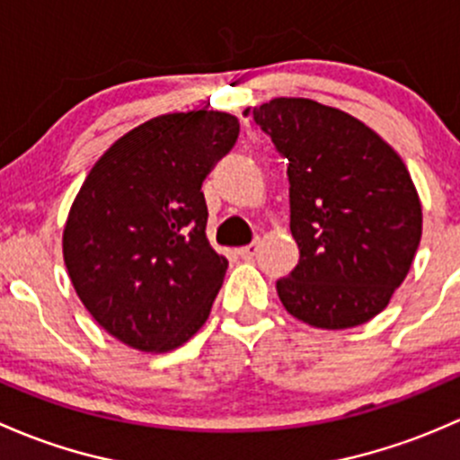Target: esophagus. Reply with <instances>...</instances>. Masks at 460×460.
Returning <instances> with one entry per match:
<instances>
[{
  "mask_svg": "<svg viewBox=\"0 0 460 460\" xmlns=\"http://www.w3.org/2000/svg\"><path fill=\"white\" fill-rule=\"evenodd\" d=\"M259 250V241H252V243L243 245V248H236V254H239L241 259H252L254 254H257Z\"/></svg>",
  "mask_w": 460,
  "mask_h": 460,
  "instance_id": "obj_1",
  "label": "esophagus"
}]
</instances>
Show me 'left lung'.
Here are the masks:
<instances>
[{
	"instance_id": "left-lung-1",
	"label": "left lung",
	"mask_w": 460,
	"mask_h": 460,
	"mask_svg": "<svg viewBox=\"0 0 460 460\" xmlns=\"http://www.w3.org/2000/svg\"><path fill=\"white\" fill-rule=\"evenodd\" d=\"M252 119L288 159L299 263L277 281L279 299L314 328L366 323L403 283L420 241L405 164L366 124L312 99H272Z\"/></svg>"
}]
</instances>
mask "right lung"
Here are the masks:
<instances>
[{
	"label": "right lung",
	"instance_id": "obj_1",
	"mask_svg": "<svg viewBox=\"0 0 460 460\" xmlns=\"http://www.w3.org/2000/svg\"><path fill=\"white\" fill-rule=\"evenodd\" d=\"M236 117L161 115L93 165L64 228V261L93 319L144 352H168L206 323L228 261L206 239L201 186L234 148Z\"/></svg>",
	"mask_w": 460,
	"mask_h": 460
}]
</instances>
